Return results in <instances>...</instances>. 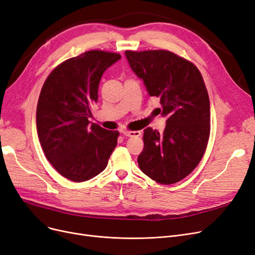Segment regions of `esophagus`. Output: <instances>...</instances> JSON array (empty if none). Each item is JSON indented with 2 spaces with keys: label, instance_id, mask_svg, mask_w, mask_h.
I'll return each mask as SVG.
<instances>
[{
  "label": "esophagus",
  "instance_id": "esophagus-1",
  "mask_svg": "<svg viewBox=\"0 0 255 255\" xmlns=\"http://www.w3.org/2000/svg\"><path fill=\"white\" fill-rule=\"evenodd\" d=\"M140 131H123V135L128 136V137H132V136H139Z\"/></svg>",
  "mask_w": 255,
  "mask_h": 255
}]
</instances>
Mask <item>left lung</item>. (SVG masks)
I'll return each instance as SVG.
<instances>
[{"label": "left lung", "instance_id": "obj_1", "mask_svg": "<svg viewBox=\"0 0 255 255\" xmlns=\"http://www.w3.org/2000/svg\"><path fill=\"white\" fill-rule=\"evenodd\" d=\"M131 69L150 97L159 99L163 133L144 130L139 169L164 185L180 182L199 165L210 135V102L200 70L167 50L125 51Z\"/></svg>", "mask_w": 255, "mask_h": 255}]
</instances>
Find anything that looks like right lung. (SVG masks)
I'll list each match as a JSON object with an SVG mask.
<instances>
[{"label":"right lung","mask_w":255,"mask_h":255,"mask_svg":"<svg viewBox=\"0 0 255 255\" xmlns=\"http://www.w3.org/2000/svg\"><path fill=\"white\" fill-rule=\"evenodd\" d=\"M121 59L90 50L66 60L46 79L36 107V130L49 163L64 177L85 182L100 174L118 144L119 131L91 124L90 106L105 70Z\"/></svg>","instance_id":"obj_1"}]
</instances>
